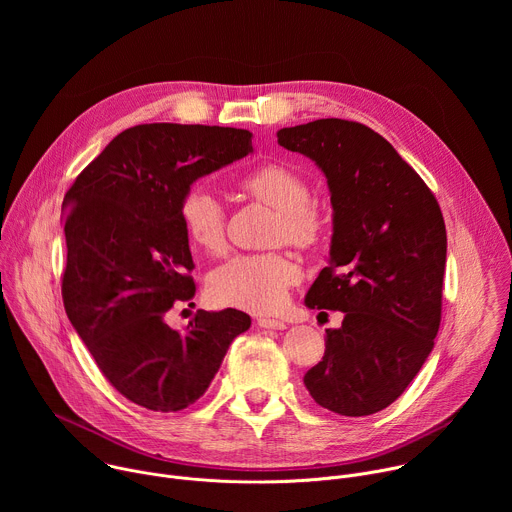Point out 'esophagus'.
<instances>
[{
  "label": "esophagus",
  "instance_id": "obj_1",
  "mask_svg": "<svg viewBox=\"0 0 512 512\" xmlns=\"http://www.w3.org/2000/svg\"><path fill=\"white\" fill-rule=\"evenodd\" d=\"M257 324H259L261 328H271V330H283V328H285V322H281V320H271V318H259Z\"/></svg>",
  "mask_w": 512,
  "mask_h": 512
}]
</instances>
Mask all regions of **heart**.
<instances>
[{
    "instance_id": "obj_1",
    "label": "heart",
    "mask_w": 512,
    "mask_h": 512,
    "mask_svg": "<svg viewBox=\"0 0 512 512\" xmlns=\"http://www.w3.org/2000/svg\"><path fill=\"white\" fill-rule=\"evenodd\" d=\"M239 190L273 208L269 243L312 249L324 237L326 214L310 198L306 178L289 166L263 164L239 180ZM178 212L192 245L208 255L225 251L227 212L212 192L202 186L188 188L180 198ZM298 277V265L281 251L241 253L210 273L208 291L218 304L269 314L283 306Z\"/></svg>"
}]
</instances>
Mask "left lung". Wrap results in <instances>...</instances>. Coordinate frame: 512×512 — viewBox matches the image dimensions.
Wrapping results in <instances>:
<instances>
[{
  "label": "left lung",
  "instance_id": "left-lung-1",
  "mask_svg": "<svg viewBox=\"0 0 512 512\" xmlns=\"http://www.w3.org/2000/svg\"><path fill=\"white\" fill-rule=\"evenodd\" d=\"M277 141L312 158L334 208L330 265L308 308L344 312L304 385L328 411L362 417L403 395L442 322L446 225L421 176L371 127L318 119L283 127Z\"/></svg>",
  "mask_w": 512,
  "mask_h": 512
}]
</instances>
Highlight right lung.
<instances>
[{
  "instance_id": "1",
  "label": "right lung",
  "mask_w": 512,
  "mask_h": 512,
  "mask_svg": "<svg viewBox=\"0 0 512 512\" xmlns=\"http://www.w3.org/2000/svg\"><path fill=\"white\" fill-rule=\"evenodd\" d=\"M235 127L145 123L121 131L64 196L62 302L103 377L129 401L180 411L198 401L245 312L198 310L184 330L166 324L196 283L180 198L206 176L253 152Z\"/></svg>"
}]
</instances>
